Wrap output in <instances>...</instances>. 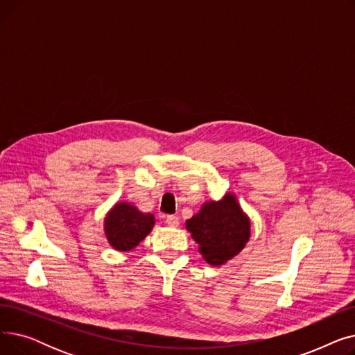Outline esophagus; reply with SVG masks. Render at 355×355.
I'll return each instance as SVG.
<instances>
[{
  "mask_svg": "<svg viewBox=\"0 0 355 355\" xmlns=\"http://www.w3.org/2000/svg\"><path fill=\"white\" fill-rule=\"evenodd\" d=\"M165 221H166V225L171 226V227H177V226L180 225L178 217H177V216H173V214H171V216H166Z\"/></svg>",
  "mask_w": 355,
  "mask_h": 355,
  "instance_id": "obj_1",
  "label": "esophagus"
}]
</instances>
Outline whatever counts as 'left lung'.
Masks as SVG:
<instances>
[{"label": "left lung", "instance_id": "obj_1", "mask_svg": "<svg viewBox=\"0 0 355 355\" xmlns=\"http://www.w3.org/2000/svg\"><path fill=\"white\" fill-rule=\"evenodd\" d=\"M200 252L210 265H223L245 248L250 237V221L241 213L234 196L210 201L185 223Z\"/></svg>", "mask_w": 355, "mask_h": 355}]
</instances>
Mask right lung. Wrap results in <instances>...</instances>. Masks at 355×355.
I'll return each instance as SVG.
<instances>
[{
  "instance_id": "obj_1",
  "label": "right lung",
  "mask_w": 355,
  "mask_h": 355,
  "mask_svg": "<svg viewBox=\"0 0 355 355\" xmlns=\"http://www.w3.org/2000/svg\"><path fill=\"white\" fill-rule=\"evenodd\" d=\"M155 218L128 202H119L105 220V232L110 246L116 250H130L151 232Z\"/></svg>"
}]
</instances>
